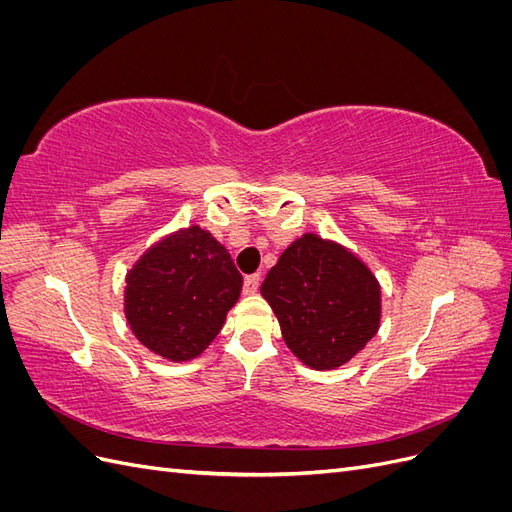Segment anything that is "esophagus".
Masks as SVG:
<instances>
[{
  "label": "esophagus",
  "instance_id": "34e87169",
  "mask_svg": "<svg viewBox=\"0 0 512 512\" xmlns=\"http://www.w3.org/2000/svg\"><path fill=\"white\" fill-rule=\"evenodd\" d=\"M260 286V275H247L243 280V292L245 294H256Z\"/></svg>",
  "mask_w": 512,
  "mask_h": 512
}]
</instances>
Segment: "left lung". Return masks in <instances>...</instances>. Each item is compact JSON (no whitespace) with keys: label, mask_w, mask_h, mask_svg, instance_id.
<instances>
[{"label":"left lung","mask_w":512,"mask_h":512,"mask_svg":"<svg viewBox=\"0 0 512 512\" xmlns=\"http://www.w3.org/2000/svg\"><path fill=\"white\" fill-rule=\"evenodd\" d=\"M260 294L286 346L312 369H333L376 335L380 286L344 247L316 235L294 241L267 273Z\"/></svg>","instance_id":"1"}]
</instances>
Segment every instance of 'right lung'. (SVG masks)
Here are the masks:
<instances>
[{
  "instance_id": "add662e5",
  "label": "right lung",
  "mask_w": 512,
  "mask_h": 512,
  "mask_svg": "<svg viewBox=\"0 0 512 512\" xmlns=\"http://www.w3.org/2000/svg\"><path fill=\"white\" fill-rule=\"evenodd\" d=\"M126 318L138 342L190 361L220 333L243 277L207 230L183 228L153 245L128 273Z\"/></svg>"
}]
</instances>
